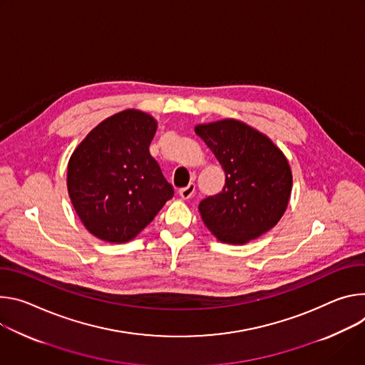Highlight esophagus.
<instances>
[{
	"mask_svg": "<svg viewBox=\"0 0 365 365\" xmlns=\"http://www.w3.org/2000/svg\"><path fill=\"white\" fill-rule=\"evenodd\" d=\"M194 191H195V184H194V182H190L187 187L180 188V190H178V194L181 195V198L188 200V198H191V197H192Z\"/></svg>",
	"mask_w": 365,
	"mask_h": 365,
	"instance_id": "esophagus-1",
	"label": "esophagus"
}]
</instances>
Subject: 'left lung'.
I'll list each match as a JSON object with an SVG mask.
<instances>
[{"label": "left lung", "instance_id": "1", "mask_svg": "<svg viewBox=\"0 0 365 365\" xmlns=\"http://www.w3.org/2000/svg\"><path fill=\"white\" fill-rule=\"evenodd\" d=\"M194 132L226 175L223 190L198 206L207 229L230 245L248 244L272 229L292 195L293 175L286 155L267 135L235 118L197 125Z\"/></svg>", "mask_w": 365, "mask_h": 365}]
</instances>
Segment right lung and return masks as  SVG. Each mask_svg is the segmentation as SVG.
<instances>
[{"mask_svg":"<svg viewBox=\"0 0 365 365\" xmlns=\"http://www.w3.org/2000/svg\"><path fill=\"white\" fill-rule=\"evenodd\" d=\"M158 121L128 108L98 123L72 152L66 185L71 203L96 237L135 239L174 195L149 153Z\"/></svg>","mask_w":365,"mask_h":365,"instance_id":"right-lung-1","label":"right lung"}]
</instances>
